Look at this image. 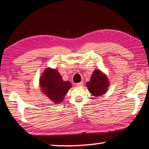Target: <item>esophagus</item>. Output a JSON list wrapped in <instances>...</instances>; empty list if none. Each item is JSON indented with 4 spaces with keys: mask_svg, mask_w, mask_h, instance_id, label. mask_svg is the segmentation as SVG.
<instances>
[{
    "mask_svg": "<svg viewBox=\"0 0 149 149\" xmlns=\"http://www.w3.org/2000/svg\"><path fill=\"white\" fill-rule=\"evenodd\" d=\"M76 85H77V86H78V87H81V86H83V85H84V82L81 81L79 83H77Z\"/></svg>",
    "mask_w": 149,
    "mask_h": 149,
    "instance_id": "esophagus-1",
    "label": "esophagus"
}]
</instances>
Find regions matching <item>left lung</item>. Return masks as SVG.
<instances>
[{
    "label": "left lung",
    "mask_w": 149,
    "mask_h": 149,
    "mask_svg": "<svg viewBox=\"0 0 149 149\" xmlns=\"http://www.w3.org/2000/svg\"><path fill=\"white\" fill-rule=\"evenodd\" d=\"M87 87L93 96L100 97L105 94L110 86V81L104 73L99 69H96L91 75L90 81L87 84Z\"/></svg>",
    "instance_id": "8db88e82"
}]
</instances>
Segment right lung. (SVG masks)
Masks as SVG:
<instances>
[{
  "mask_svg": "<svg viewBox=\"0 0 149 149\" xmlns=\"http://www.w3.org/2000/svg\"><path fill=\"white\" fill-rule=\"evenodd\" d=\"M41 92L55 104H60L72 87L69 81H65L58 70L48 67L39 78Z\"/></svg>",
  "mask_w": 149,
  "mask_h": 149,
  "instance_id": "add662e5",
  "label": "right lung"
}]
</instances>
